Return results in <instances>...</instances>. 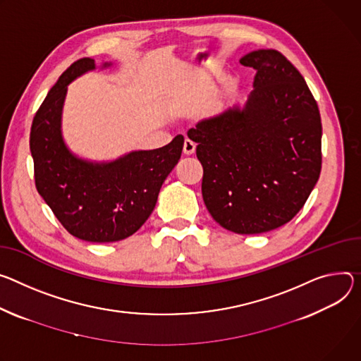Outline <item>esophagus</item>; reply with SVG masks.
<instances>
[{
	"instance_id": "34e87169",
	"label": "esophagus",
	"mask_w": 361,
	"mask_h": 361,
	"mask_svg": "<svg viewBox=\"0 0 361 361\" xmlns=\"http://www.w3.org/2000/svg\"><path fill=\"white\" fill-rule=\"evenodd\" d=\"M183 152H184V155H192L195 152V144L191 140H185L184 147H183Z\"/></svg>"
}]
</instances>
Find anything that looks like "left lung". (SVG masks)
Masks as SVG:
<instances>
[{
    "label": "left lung",
    "instance_id": "left-lung-1",
    "mask_svg": "<svg viewBox=\"0 0 361 361\" xmlns=\"http://www.w3.org/2000/svg\"><path fill=\"white\" fill-rule=\"evenodd\" d=\"M256 71L246 104L227 106L187 135L197 144L202 192L212 217L239 235L292 220L321 173V116L302 75L279 51L240 59Z\"/></svg>",
    "mask_w": 361,
    "mask_h": 361
}]
</instances>
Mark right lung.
I'll return each mask as SVG.
<instances>
[{"label":"right lung","mask_w":361,"mask_h":361,"mask_svg":"<svg viewBox=\"0 0 361 361\" xmlns=\"http://www.w3.org/2000/svg\"><path fill=\"white\" fill-rule=\"evenodd\" d=\"M108 66L111 63L104 64ZM93 69L94 60L85 57L59 78L32 119L30 151L37 191L63 227L78 239L108 243L134 235L147 221L162 183L181 157L184 137L111 162L72 154L61 137L64 97L72 80Z\"/></svg>","instance_id":"right-lung-1"}]
</instances>
